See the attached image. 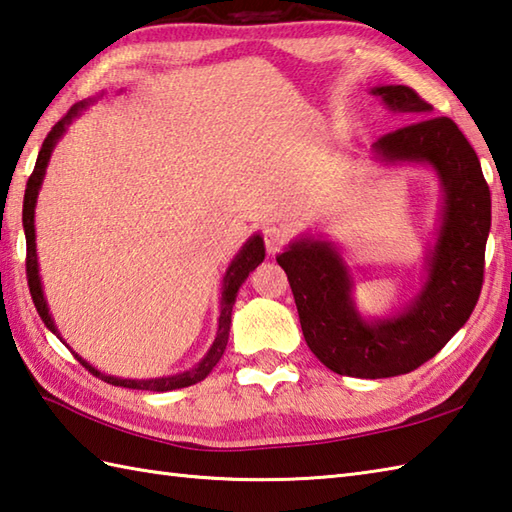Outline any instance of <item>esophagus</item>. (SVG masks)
Returning <instances> with one entry per match:
<instances>
[{
	"label": "esophagus",
	"instance_id": "obj_1",
	"mask_svg": "<svg viewBox=\"0 0 512 512\" xmlns=\"http://www.w3.org/2000/svg\"><path fill=\"white\" fill-rule=\"evenodd\" d=\"M288 242V231L284 226H277V224H270L266 226L264 231V244H266V250L270 255H275L281 250V246H284Z\"/></svg>",
	"mask_w": 512,
	"mask_h": 512
}]
</instances>
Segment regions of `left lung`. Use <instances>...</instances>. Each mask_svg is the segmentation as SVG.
<instances>
[{"label": "left lung", "mask_w": 512, "mask_h": 512, "mask_svg": "<svg viewBox=\"0 0 512 512\" xmlns=\"http://www.w3.org/2000/svg\"><path fill=\"white\" fill-rule=\"evenodd\" d=\"M372 94L387 110L420 118L378 138L372 158L385 167H431L442 189L438 237L418 295L389 317L365 319L352 297L350 268L328 239L301 235L277 257L312 354L332 372L354 378L413 372L451 341L480 299L491 231V191L458 125L429 116L433 107L407 85H378Z\"/></svg>", "instance_id": "1"}]
</instances>
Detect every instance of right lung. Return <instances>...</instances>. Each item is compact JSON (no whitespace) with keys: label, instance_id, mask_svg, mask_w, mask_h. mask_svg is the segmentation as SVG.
<instances>
[{"label":"right lung","instance_id":"add662e5","mask_svg":"<svg viewBox=\"0 0 512 512\" xmlns=\"http://www.w3.org/2000/svg\"><path fill=\"white\" fill-rule=\"evenodd\" d=\"M92 101H81L76 103L72 110L65 114L61 121L50 129V134L46 136L41 145V151L37 156L35 162V171H32V176L28 178L26 184V195H24V233H26V275H28V286H30V295L32 301H35V308L39 312L41 321L46 323V328L57 334L61 339V332L57 330V325H54L52 314L48 310V303L46 297H43V286H41V277H39V262H37V235H35V206H37V198H39V189L43 184V178H46V169H48V162L54 147L61 140V136L68 132V125L74 121L76 116H81L83 110H88V105ZM266 257V248H264V237L255 233L253 237L246 239V244L239 248V253L233 257V262L228 264L224 279H222V299H220V319H217V334H215V341L209 347V352L204 354L202 361L187 369V372H180V374H173V376H162V378H118V376H110V374H103L99 369L92 367L85 358H81L79 354H74L79 358L81 365H85L90 369L94 376H99L101 380L116 387H127V389H147V391H171V389H182V387H189L200 383L206 376L211 374V369L220 363V358L226 350V343H228V332H231V314H233V306H235V297H237V290L239 286L244 284L246 277L250 270H255L259 264L264 262ZM63 341V339H61ZM65 343V341H63ZM68 345V343H65ZM70 347V345H68Z\"/></svg>","mask_w":512,"mask_h":512}]
</instances>
